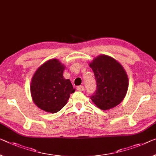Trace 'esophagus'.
Returning <instances> with one entry per match:
<instances>
[{
    "mask_svg": "<svg viewBox=\"0 0 156 156\" xmlns=\"http://www.w3.org/2000/svg\"><path fill=\"white\" fill-rule=\"evenodd\" d=\"M76 89H77L79 91H83V90H84V88H83V86H79L76 87Z\"/></svg>",
    "mask_w": 156,
    "mask_h": 156,
    "instance_id": "esophagus-1",
    "label": "esophagus"
}]
</instances>
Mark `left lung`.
I'll list each match as a JSON object with an SVG mask.
<instances>
[{"label": "left lung", "instance_id": "8db88e82", "mask_svg": "<svg viewBox=\"0 0 156 156\" xmlns=\"http://www.w3.org/2000/svg\"><path fill=\"white\" fill-rule=\"evenodd\" d=\"M90 67L94 73L96 90L90 99L102 110L113 108L125 98L128 88L126 71L116 60L102 55L93 60Z\"/></svg>", "mask_w": 156, "mask_h": 156}]
</instances>
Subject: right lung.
<instances>
[{"mask_svg":"<svg viewBox=\"0 0 156 156\" xmlns=\"http://www.w3.org/2000/svg\"><path fill=\"white\" fill-rule=\"evenodd\" d=\"M64 66L57 59L44 63L35 72L30 83L33 102L41 109L56 113L75 91L70 80L63 77Z\"/></svg>","mask_w":156,"mask_h":156,"instance_id":"obj_1","label":"right lung"}]
</instances>
